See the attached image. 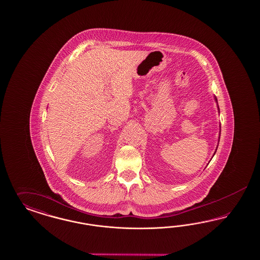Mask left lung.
I'll use <instances>...</instances> for the list:
<instances>
[{
	"instance_id": "8db88e82",
	"label": "left lung",
	"mask_w": 260,
	"mask_h": 260,
	"mask_svg": "<svg viewBox=\"0 0 260 260\" xmlns=\"http://www.w3.org/2000/svg\"><path fill=\"white\" fill-rule=\"evenodd\" d=\"M215 101H217V100H216V97H215ZM218 109H219V108H218ZM216 150H217V149H216ZM215 151H216V150H215ZM214 153H215V152H214Z\"/></svg>"
}]
</instances>
